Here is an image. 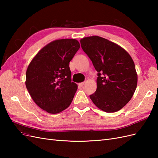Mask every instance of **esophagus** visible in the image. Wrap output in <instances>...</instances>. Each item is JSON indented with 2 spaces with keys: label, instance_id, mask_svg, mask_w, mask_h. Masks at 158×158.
<instances>
[{
  "label": "esophagus",
  "instance_id": "obj_1",
  "mask_svg": "<svg viewBox=\"0 0 158 158\" xmlns=\"http://www.w3.org/2000/svg\"><path fill=\"white\" fill-rule=\"evenodd\" d=\"M84 84V82H81V83H79V84H78V85H80V86H81V87L83 86Z\"/></svg>",
  "mask_w": 158,
  "mask_h": 158
}]
</instances>
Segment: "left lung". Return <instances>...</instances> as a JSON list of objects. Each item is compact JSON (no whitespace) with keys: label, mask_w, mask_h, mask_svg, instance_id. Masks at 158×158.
Here are the masks:
<instances>
[{"label":"left lung","mask_w":158,"mask_h":158,"mask_svg":"<svg viewBox=\"0 0 158 158\" xmlns=\"http://www.w3.org/2000/svg\"><path fill=\"white\" fill-rule=\"evenodd\" d=\"M80 44L98 73L97 89L90 99L105 112L119 111L131 99L137 86L131 56L117 44L97 35L84 37Z\"/></svg>","instance_id":"1"}]
</instances>
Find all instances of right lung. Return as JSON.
<instances>
[{
    "label": "right lung",
    "instance_id": "add662e5",
    "mask_svg": "<svg viewBox=\"0 0 158 158\" xmlns=\"http://www.w3.org/2000/svg\"><path fill=\"white\" fill-rule=\"evenodd\" d=\"M75 39L57 40L42 48L27 69L26 85L34 102L49 113L69 107L78 89L71 82L70 61L80 49Z\"/></svg>",
    "mask_w": 158,
    "mask_h": 158
}]
</instances>
